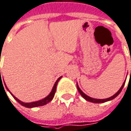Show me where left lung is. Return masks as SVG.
<instances>
[{
  "label": "left lung",
  "mask_w": 131,
  "mask_h": 131,
  "mask_svg": "<svg viewBox=\"0 0 131 131\" xmlns=\"http://www.w3.org/2000/svg\"><path fill=\"white\" fill-rule=\"evenodd\" d=\"M125 82L123 83V84H122V86H121V88L119 89V90L117 92L115 95H113V96H111V97H110V98H105V99H96V98H93L89 97V96H88L87 95H86V94H85V93H84L81 89H80V87L78 86V83H77V88H78V92H80V94L81 95V96L84 98L85 100H86V101H90V102H92V103L100 104V103H104V102H107V101H111V100L114 99L116 97H117V96L120 94V92H122V89H123V87H124V86H125Z\"/></svg>",
  "instance_id": "left-lung-1"
}]
</instances>
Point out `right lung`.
I'll return each instance as SVG.
<instances>
[{"instance_id":"right-lung-1","label":"right lung","mask_w":131,"mask_h":131,"mask_svg":"<svg viewBox=\"0 0 131 131\" xmlns=\"http://www.w3.org/2000/svg\"><path fill=\"white\" fill-rule=\"evenodd\" d=\"M0 77H1V70H0ZM61 78H62V76H61L60 78H59L55 82V83H54V85H53V89H52L51 92H50V94L48 95V96H46L45 98H43L42 100H39V101H34V102H30V103H24V102H22L21 101H20L19 99H18V98H16L15 96H14L10 92H9V89L7 88V86H6V83H5L4 82V84H5V86H6V89L10 92V94L13 95V97L21 104V105H22L24 107H27V108H33V107H39V106H43V105H45V104H47L48 103H49L51 101H52V99L54 97V95H55V92H56V89H57V83H58V82H59V80L61 79ZM1 82H2V80H1ZM3 84V83H2Z\"/></svg>"}]
</instances>
